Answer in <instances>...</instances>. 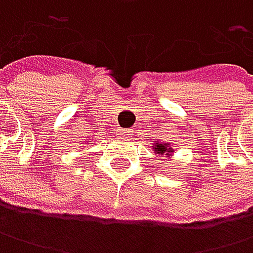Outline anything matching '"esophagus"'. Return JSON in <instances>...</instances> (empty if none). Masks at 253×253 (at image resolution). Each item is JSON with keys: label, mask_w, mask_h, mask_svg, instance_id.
Returning <instances> with one entry per match:
<instances>
[{"label": "esophagus", "mask_w": 253, "mask_h": 253, "mask_svg": "<svg viewBox=\"0 0 253 253\" xmlns=\"http://www.w3.org/2000/svg\"><path fill=\"white\" fill-rule=\"evenodd\" d=\"M130 133H132L130 129H118L116 130V135H118L120 138H127V137H130Z\"/></svg>", "instance_id": "1"}]
</instances>
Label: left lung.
I'll list each match as a JSON object with an SVG mask.
<instances>
[{"label":"left lung","mask_w":253,"mask_h":253,"mask_svg":"<svg viewBox=\"0 0 253 253\" xmlns=\"http://www.w3.org/2000/svg\"><path fill=\"white\" fill-rule=\"evenodd\" d=\"M155 152H157V154H165V155H169V152H171V149H168V148H166V143L165 144H155Z\"/></svg>","instance_id":"left-lung-1"}]
</instances>
